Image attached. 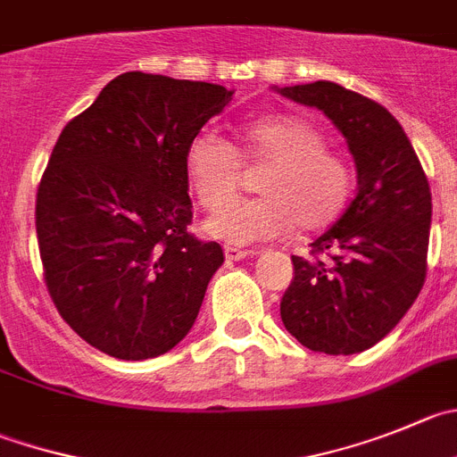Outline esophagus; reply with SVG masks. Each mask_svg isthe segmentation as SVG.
Returning <instances> with one entry per match:
<instances>
[{"label": "esophagus", "instance_id": "34e87169", "mask_svg": "<svg viewBox=\"0 0 457 457\" xmlns=\"http://www.w3.org/2000/svg\"><path fill=\"white\" fill-rule=\"evenodd\" d=\"M255 253H260V251L242 249V246H236V245H224V255L228 262H237V260H245V258H249V255H255Z\"/></svg>", "mask_w": 457, "mask_h": 457}]
</instances>
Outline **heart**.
I'll use <instances>...</instances> for the list:
<instances>
[{
    "instance_id": "b5f03b06",
    "label": "heart",
    "mask_w": 457,
    "mask_h": 457,
    "mask_svg": "<svg viewBox=\"0 0 457 457\" xmlns=\"http://www.w3.org/2000/svg\"><path fill=\"white\" fill-rule=\"evenodd\" d=\"M328 145L323 129L301 116H269L246 125L242 154L267 166L258 179L262 195L228 202L208 217L206 231L231 245H251L285 236L298 224L307 231L334 224L354 193V172ZM186 177L197 202L212 211L240 186V152L212 129H202L186 147Z\"/></svg>"
}]
</instances>
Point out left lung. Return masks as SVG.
<instances>
[{"label":"left lung","instance_id":"8db88e82","mask_svg":"<svg viewBox=\"0 0 457 457\" xmlns=\"http://www.w3.org/2000/svg\"><path fill=\"white\" fill-rule=\"evenodd\" d=\"M271 89L323 112L356 166L345 212L312 242V258L291 255L294 280L280 319L310 350L356 354L379 343L420 296L433 208L428 179L402 125L379 103L329 80Z\"/></svg>","mask_w":457,"mask_h":457}]
</instances>
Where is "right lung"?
<instances>
[{
    "label": "right lung",
    "mask_w": 457,
    "mask_h": 457,
    "mask_svg": "<svg viewBox=\"0 0 457 457\" xmlns=\"http://www.w3.org/2000/svg\"><path fill=\"white\" fill-rule=\"evenodd\" d=\"M231 96L128 71L64 125L37 188V242L60 316L96 350L152 359L195 325L224 251L188 233L186 147Z\"/></svg>",
    "instance_id": "obj_1"
}]
</instances>
